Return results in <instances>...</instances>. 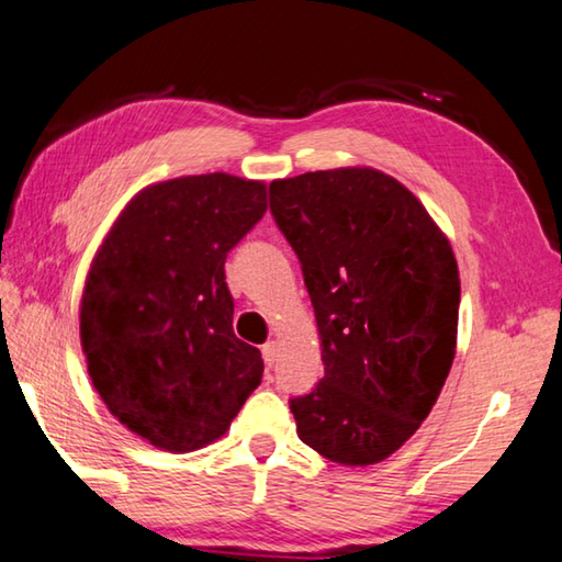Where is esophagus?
<instances>
[{
  "label": "esophagus",
  "instance_id": "esophagus-1",
  "mask_svg": "<svg viewBox=\"0 0 562 562\" xmlns=\"http://www.w3.org/2000/svg\"><path fill=\"white\" fill-rule=\"evenodd\" d=\"M261 352H263V362L271 368L273 362H276V358H279V342L269 340V342H266V346L261 348Z\"/></svg>",
  "mask_w": 562,
  "mask_h": 562
}]
</instances>
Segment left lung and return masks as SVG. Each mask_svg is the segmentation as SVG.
Segmentation results:
<instances>
[{
  "label": "left lung",
  "mask_w": 562,
  "mask_h": 562,
  "mask_svg": "<svg viewBox=\"0 0 562 562\" xmlns=\"http://www.w3.org/2000/svg\"><path fill=\"white\" fill-rule=\"evenodd\" d=\"M316 311L323 378L291 412L303 445L368 467L415 435L457 352L459 269L405 184L338 167L269 184Z\"/></svg>",
  "instance_id": "1"
}]
</instances>
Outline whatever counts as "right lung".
Wrapping results in <instances>:
<instances>
[{
  "mask_svg": "<svg viewBox=\"0 0 562 562\" xmlns=\"http://www.w3.org/2000/svg\"><path fill=\"white\" fill-rule=\"evenodd\" d=\"M263 212V182L177 177L137 192L95 254L81 301L88 375L157 449L220 439L261 385L259 348L234 336L224 261Z\"/></svg>",
  "mask_w": 562,
  "mask_h": 562,
  "instance_id": "obj_1",
  "label": "right lung"
}]
</instances>
